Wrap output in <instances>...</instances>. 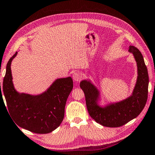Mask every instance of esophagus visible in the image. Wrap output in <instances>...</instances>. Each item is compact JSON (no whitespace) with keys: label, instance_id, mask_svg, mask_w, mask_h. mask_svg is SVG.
Returning a JSON list of instances; mask_svg holds the SVG:
<instances>
[{"label":"esophagus","instance_id":"34e87169","mask_svg":"<svg viewBox=\"0 0 155 155\" xmlns=\"http://www.w3.org/2000/svg\"><path fill=\"white\" fill-rule=\"evenodd\" d=\"M73 78L74 81H75V82L80 81V80H81L82 78V73H80L79 72L74 73L73 75Z\"/></svg>","mask_w":155,"mask_h":155}]
</instances>
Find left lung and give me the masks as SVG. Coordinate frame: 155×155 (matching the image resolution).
Returning a JSON list of instances; mask_svg holds the SVG:
<instances>
[{
	"mask_svg": "<svg viewBox=\"0 0 155 155\" xmlns=\"http://www.w3.org/2000/svg\"><path fill=\"white\" fill-rule=\"evenodd\" d=\"M137 64L138 78L133 92L129 97L120 102L101 107L98 104L99 91L89 80L80 82L84 91L87 110L89 115L98 124L107 127L123 126L136 118L144 108L148 94L149 77L142 54L134 46H129Z\"/></svg>",
	"mask_w": 155,
	"mask_h": 155,
	"instance_id": "1",
	"label": "left lung"
}]
</instances>
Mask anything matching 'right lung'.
<instances>
[{"label":"right lung","mask_w":155,"mask_h":155,"mask_svg":"<svg viewBox=\"0 0 155 155\" xmlns=\"http://www.w3.org/2000/svg\"><path fill=\"white\" fill-rule=\"evenodd\" d=\"M17 54V52L7 64L2 89L0 83V98H3V93L9 114L18 126L35 134L50 133L64 120L67 98L73 87L72 78L56 80L48 90L39 95L17 92L10 67Z\"/></svg>","instance_id":"add662e5"}]
</instances>
